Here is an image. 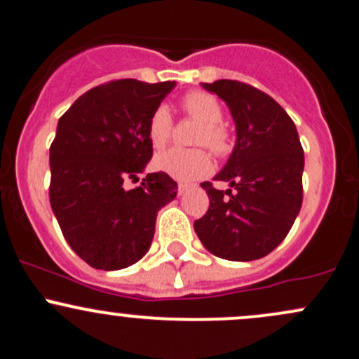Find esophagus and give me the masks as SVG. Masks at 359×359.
Masks as SVG:
<instances>
[{
  "instance_id": "34e87169",
  "label": "esophagus",
  "mask_w": 359,
  "mask_h": 359,
  "mask_svg": "<svg viewBox=\"0 0 359 359\" xmlns=\"http://www.w3.org/2000/svg\"><path fill=\"white\" fill-rule=\"evenodd\" d=\"M187 189H189V186L187 184H179V194L182 196L184 192H187Z\"/></svg>"
}]
</instances>
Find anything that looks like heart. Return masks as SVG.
I'll return each instance as SVG.
<instances>
[{
	"mask_svg": "<svg viewBox=\"0 0 359 359\" xmlns=\"http://www.w3.org/2000/svg\"><path fill=\"white\" fill-rule=\"evenodd\" d=\"M182 107L192 118L203 123V129L198 134V144H206L217 154L229 149V132L222 126L224 111L217 97L203 90H192L186 94ZM172 134V115L167 104H160L153 110L148 120V139L154 149H161L168 142ZM154 168L167 173L182 182L205 177L213 168L210 154L205 149H180L172 148L154 158Z\"/></svg>",
	"mask_w": 359,
	"mask_h": 359,
	"instance_id": "obj_1",
	"label": "heart"
}]
</instances>
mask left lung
Here are the masks:
<instances>
[{
  "label": "left lung",
  "instance_id": "left-lung-1",
  "mask_svg": "<svg viewBox=\"0 0 359 359\" xmlns=\"http://www.w3.org/2000/svg\"><path fill=\"white\" fill-rule=\"evenodd\" d=\"M201 86L229 107L236 146L213 179L232 189L201 184L210 208L194 222V230L218 258L259 259L285 239L299 215L304 170L299 135L284 108L252 86L227 79Z\"/></svg>",
  "mask_w": 359,
  "mask_h": 359
}]
</instances>
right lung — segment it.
<instances>
[{"mask_svg":"<svg viewBox=\"0 0 359 359\" xmlns=\"http://www.w3.org/2000/svg\"><path fill=\"white\" fill-rule=\"evenodd\" d=\"M175 82L122 79L82 94L58 120L50 148V203L70 248L97 270H120L148 252L158 211L177 182L148 173L126 189L153 156L149 115Z\"/></svg>","mask_w":359,"mask_h":359,"instance_id":"1","label":"right lung"}]
</instances>
